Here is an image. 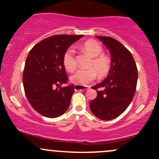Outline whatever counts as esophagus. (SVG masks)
Returning <instances> with one entry per match:
<instances>
[{"label":"esophagus","mask_w":159,"mask_h":159,"mask_svg":"<svg viewBox=\"0 0 159 159\" xmlns=\"http://www.w3.org/2000/svg\"><path fill=\"white\" fill-rule=\"evenodd\" d=\"M75 90V91H78V90H87L89 89L88 86H82V85H78L75 84L74 86Z\"/></svg>","instance_id":"1"}]
</instances>
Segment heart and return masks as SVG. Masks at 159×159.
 I'll return each instance as SVG.
<instances>
[{
	"label": "heart",
	"mask_w": 159,
	"mask_h": 159,
	"mask_svg": "<svg viewBox=\"0 0 159 159\" xmlns=\"http://www.w3.org/2000/svg\"><path fill=\"white\" fill-rule=\"evenodd\" d=\"M83 50L93 57L88 69H78L71 75L72 83L79 85H86L93 81L97 76L104 77L111 69V61L107 56L102 54L103 48L102 45L95 40H88L83 45ZM75 52L72 48L66 51L63 57L64 67L68 71H72L76 67Z\"/></svg>",
	"instance_id": "heart-1"
}]
</instances>
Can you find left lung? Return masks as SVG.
Segmentation results:
<instances>
[{"label":"left lung","instance_id":"1","mask_svg":"<svg viewBox=\"0 0 159 159\" xmlns=\"http://www.w3.org/2000/svg\"><path fill=\"white\" fill-rule=\"evenodd\" d=\"M109 49L111 69L107 78L93 87L97 96L90 102V111L96 117L111 120L126 110L134 97L138 81V69L132 54L119 41L110 36H96Z\"/></svg>","mask_w":159,"mask_h":159}]
</instances>
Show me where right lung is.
<instances>
[{
  "instance_id": "1",
  "label": "right lung",
  "mask_w": 159,
  "mask_h": 159,
  "mask_svg": "<svg viewBox=\"0 0 159 159\" xmlns=\"http://www.w3.org/2000/svg\"><path fill=\"white\" fill-rule=\"evenodd\" d=\"M83 35H54L34 45L26 59L23 85L27 100L39 114L56 118L67 111L74 85L61 87L68 81L63 54Z\"/></svg>"
}]
</instances>
